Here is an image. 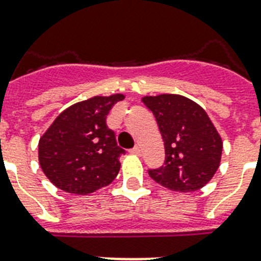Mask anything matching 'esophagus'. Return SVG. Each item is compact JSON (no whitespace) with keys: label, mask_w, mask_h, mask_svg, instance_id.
<instances>
[{"label":"esophagus","mask_w":261,"mask_h":261,"mask_svg":"<svg viewBox=\"0 0 261 261\" xmlns=\"http://www.w3.org/2000/svg\"><path fill=\"white\" fill-rule=\"evenodd\" d=\"M129 152H130L132 154H137V156H140V154H141V148H140V145H136L135 148L129 150Z\"/></svg>","instance_id":"obj_1"}]
</instances>
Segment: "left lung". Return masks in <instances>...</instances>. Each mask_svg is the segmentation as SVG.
<instances>
[{
    "label": "left lung",
    "instance_id": "1",
    "mask_svg": "<svg viewBox=\"0 0 261 261\" xmlns=\"http://www.w3.org/2000/svg\"><path fill=\"white\" fill-rule=\"evenodd\" d=\"M164 140V165L149 169L154 181L176 192L203 188L220 165L223 143L206 112L180 94L146 96Z\"/></svg>",
    "mask_w": 261,
    "mask_h": 261
}]
</instances>
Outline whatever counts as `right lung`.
Returning <instances> with one entry per match:
<instances>
[{
    "mask_svg": "<svg viewBox=\"0 0 261 261\" xmlns=\"http://www.w3.org/2000/svg\"><path fill=\"white\" fill-rule=\"evenodd\" d=\"M122 94L96 96L73 104L58 115L38 143V160L57 188L88 195L111 184L120 171L116 135L107 116Z\"/></svg>",
    "mask_w": 261,
    "mask_h": 261,
    "instance_id": "obj_1",
    "label": "right lung"
}]
</instances>
